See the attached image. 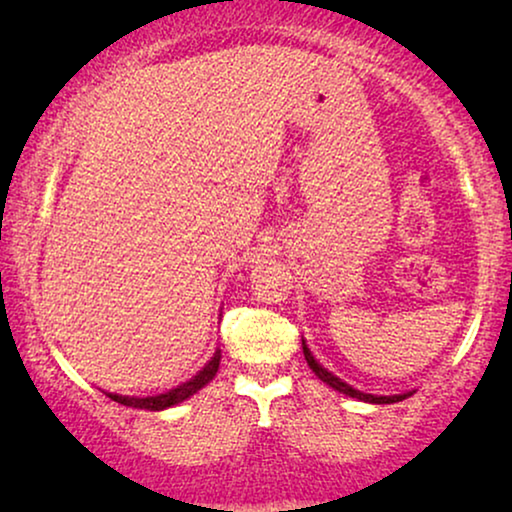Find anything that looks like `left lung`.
I'll return each mask as SVG.
<instances>
[{"label":"left lung","instance_id":"1","mask_svg":"<svg viewBox=\"0 0 512 512\" xmlns=\"http://www.w3.org/2000/svg\"><path fill=\"white\" fill-rule=\"evenodd\" d=\"M303 354H305L307 366L312 368V373L317 375L321 382H326L328 387H333L335 391H340V394H347V396H352V398H359V401H366V403H398V401H403V398L410 396V394H396V396H373V394H363V391L349 387L347 382H342L340 377H335L333 373H328V370H326L324 366H319L317 359H314L310 349H307L305 340H303Z\"/></svg>","mask_w":512,"mask_h":512}]
</instances>
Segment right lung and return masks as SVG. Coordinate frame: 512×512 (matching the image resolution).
<instances>
[{
    "instance_id": "right-lung-1",
    "label": "right lung",
    "mask_w": 512,
    "mask_h": 512,
    "mask_svg": "<svg viewBox=\"0 0 512 512\" xmlns=\"http://www.w3.org/2000/svg\"><path fill=\"white\" fill-rule=\"evenodd\" d=\"M219 361H221V352H216L212 356V361H209L207 366L202 368L200 373L193 377V380L179 384L177 389L165 391V394L146 396V398L118 396V394H107V396L111 398V401H116V403H121V405H128V408H139V410H165V408H172V405L186 401V398H191L193 394H198V391L205 387V384L212 382L214 375H216V370H219Z\"/></svg>"
}]
</instances>
